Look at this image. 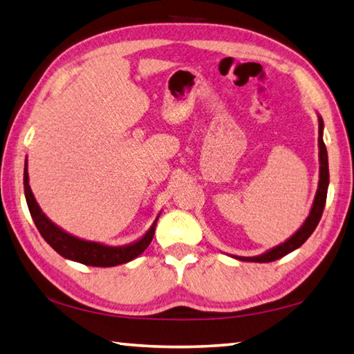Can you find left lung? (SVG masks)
I'll return each instance as SVG.
<instances>
[{
    "label": "left lung",
    "mask_w": 354,
    "mask_h": 354,
    "mask_svg": "<svg viewBox=\"0 0 354 354\" xmlns=\"http://www.w3.org/2000/svg\"><path fill=\"white\" fill-rule=\"evenodd\" d=\"M318 122H319V137H318V147H319V182H318V191H316V196L313 200L312 209H310L308 217L306 221L302 223V226L295 232L290 238H287L284 243L278 244V246L269 249L261 255L257 257H238V255H230L232 258L238 259V261H246V263H270L277 261V259L286 257L290 252L297 250L301 248L302 244L307 241V238L313 234V230L318 226L321 220V215L324 211V206H326L327 200V189H328V154L326 143L322 139L324 133V120L318 114Z\"/></svg>",
    "instance_id": "8db88e82"
}]
</instances>
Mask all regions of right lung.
<instances>
[{"instance_id": "add662e5", "label": "right lung", "mask_w": 354, "mask_h": 354, "mask_svg": "<svg viewBox=\"0 0 354 354\" xmlns=\"http://www.w3.org/2000/svg\"><path fill=\"white\" fill-rule=\"evenodd\" d=\"M24 194L28 211H30V215L35 221V226L38 227L39 234L50 246H52L61 257L85 266H93V268H113V266L133 261V259L139 257L142 252L149 246V243L153 241L157 220L160 217V214H158L156 220L153 221V225L147 230V234L140 236L139 240L125 244V246H108V244L82 240V238L68 234L67 230H64L57 225H55V223L42 212V209L39 207L38 201H36L30 189V185H28L27 158L24 163Z\"/></svg>"}]
</instances>
